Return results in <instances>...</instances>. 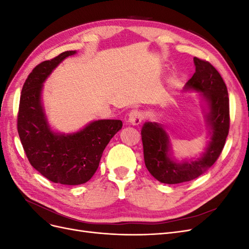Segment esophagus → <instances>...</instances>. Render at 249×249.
I'll return each instance as SVG.
<instances>
[{"label":"esophagus","mask_w":249,"mask_h":249,"mask_svg":"<svg viewBox=\"0 0 249 249\" xmlns=\"http://www.w3.org/2000/svg\"><path fill=\"white\" fill-rule=\"evenodd\" d=\"M143 119V113L138 110H132L129 113V116H127L126 123L132 125H137L139 124Z\"/></svg>","instance_id":"1"}]
</instances>
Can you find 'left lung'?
<instances>
[{"mask_svg": "<svg viewBox=\"0 0 249 249\" xmlns=\"http://www.w3.org/2000/svg\"><path fill=\"white\" fill-rule=\"evenodd\" d=\"M195 72L183 91L198 92L209 139L205 152L197 158L177 160L171 140L160 123L147 122L141 129L143 155L147 170L164 184H179L198 178L220 156L230 129V104L225 83L215 67L196 57Z\"/></svg>", "mask_w": 249, "mask_h": 249, "instance_id": "8db88e82", "label": "left lung"}]
</instances>
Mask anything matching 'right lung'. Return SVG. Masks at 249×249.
Returning <instances> with one entry per match:
<instances>
[{"mask_svg":"<svg viewBox=\"0 0 249 249\" xmlns=\"http://www.w3.org/2000/svg\"><path fill=\"white\" fill-rule=\"evenodd\" d=\"M77 51L37 65L21 89L18 132L30 164L53 183L81 185L95 173L104 149L122 129L118 119H99L72 133L52 129L42 102L43 83L56 67Z\"/></svg>","mask_w":249,"mask_h":249,"instance_id":"1","label":"right lung"}]
</instances>
